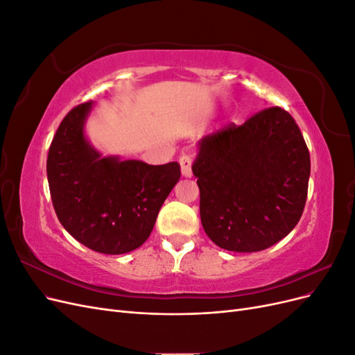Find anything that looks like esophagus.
<instances>
[{
  "mask_svg": "<svg viewBox=\"0 0 355 355\" xmlns=\"http://www.w3.org/2000/svg\"><path fill=\"white\" fill-rule=\"evenodd\" d=\"M192 161H194V158H192V155H189V154H184L179 158L182 176H185V178L192 176Z\"/></svg>",
  "mask_w": 355,
  "mask_h": 355,
  "instance_id": "34e87169",
  "label": "esophagus"
}]
</instances>
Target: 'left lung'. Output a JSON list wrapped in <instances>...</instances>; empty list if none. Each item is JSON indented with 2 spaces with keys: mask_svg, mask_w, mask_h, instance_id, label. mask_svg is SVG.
<instances>
[{
  "mask_svg": "<svg viewBox=\"0 0 355 355\" xmlns=\"http://www.w3.org/2000/svg\"><path fill=\"white\" fill-rule=\"evenodd\" d=\"M192 173L209 239L230 252H261L304 213L311 159L293 116L272 106L202 137Z\"/></svg>",
  "mask_w": 355,
  "mask_h": 355,
  "instance_id": "8db88e82",
  "label": "left lung"
}]
</instances>
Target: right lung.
Wrapping results in <instances>:
<instances>
[{"instance_id":"right-lung-1","label":"right lung","mask_w":355,"mask_h":355,"mask_svg":"<svg viewBox=\"0 0 355 355\" xmlns=\"http://www.w3.org/2000/svg\"><path fill=\"white\" fill-rule=\"evenodd\" d=\"M92 106H75L53 137L47 157L50 196L59 222L75 240L94 252L123 254L148 240L180 178V166L102 157L84 135Z\"/></svg>"}]
</instances>
